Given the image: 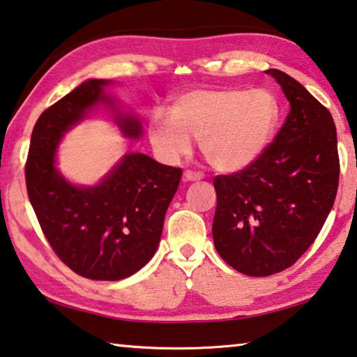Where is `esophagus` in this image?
I'll return each mask as SVG.
<instances>
[{
	"mask_svg": "<svg viewBox=\"0 0 357 357\" xmlns=\"http://www.w3.org/2000/svg\"><path fill=\"white\" fill-rule=\"evenodd\" d=\"M184 179L185 181H200V179H204V174L199 172H190V169H188V172H184Z\"/></svg>",
	"mask_w": 357,
	"mask_h": 357,
	"instance_id": "1",
	"label": "esophagus"
}]
</instances>
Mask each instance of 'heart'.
Returning <instances> with one entry per match:
<instances>
[{
  "mask_svg": "<svg viewBox=\"0 0 357 357\" xmlns=\"http://www.w3.org/2000/svg\"><path fill=\"white\" fill-rule=\"evenodd\" d=\"M278 119V100L266 89H197L181 96L172 116H152L149 136L169 163L188 155L195 139L213 168L234 173L261 155Z\"/></svg>",
  "mask_w": 357,
  "mask_h": 357,
  "instance_id": "heart-1",
  "label": "heart"
}]
</instances>
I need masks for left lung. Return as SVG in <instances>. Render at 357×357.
Listing matches in <instances>:
<instances>
[{"label":"left lung","mask_w":357,"mask_h":357,"mask_svg":"<svg viewBox=\"0 0 357 357\" xmlns=\"http://www.w3.org/2000/svg\"><path fill=\"white\" fill-rule=\"evenodd\" d=\"M266 73L282 86L289 115L252 165L213 179L216 252L252 278L290 268L311 247L332 210L340 178L331 112L287 73Z\"/></svg>","instance_id":"obj_1"}]
</instances>
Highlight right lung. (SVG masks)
<instances>
[{
	"mask_svg": "<svg viewBox=\"0 0 357 357\" xmlns=\"http://www.w3.org/2000/svg\"><path fill=\"white\" fill-rule=\"evenodd\" d=\"M105 83L88 79L43 112L31 131L25 183L41 231L61 261L82 278L120 280L155 253L183 169L130 153L94 188H77L57 173L56 146L88 109L110 102ZM119 125L126 136L141 135L132 116L119 119Z\"/></svg>",
	"mask_w": 357,
	"mask_h": 357,
	"instance_id": "add662e5",
	"label": "right lung"
}]
</instances>
